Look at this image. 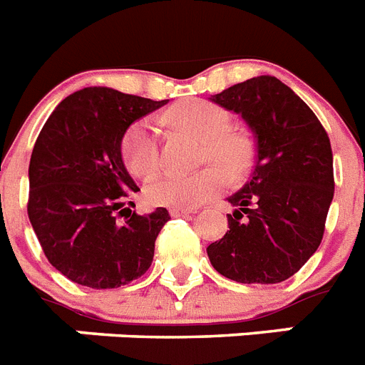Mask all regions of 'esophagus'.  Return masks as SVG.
Returning <instances> with one entry per match:
<instances>
[{"mask_svg":"<svg viewBox=\"0 0 365 365\" xmlns=\"http://www.w3.org/2000/svg\"><path fill=\"white\" fill-rule=\"evenodd\" d=\"M195 207H182V206H174L170 207V215L173 217H182V215H189V213H195Z\"/></svg>","mask_w":365,"mask_h":365,"instance_id":"obj_1","label":"esophagus"}]
</instances>
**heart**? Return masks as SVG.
Wrapping results in <instances>:
<instances>
[{
    "instance_id": "obj_1",
    "label": "heart",
    "mask_w": 365,
    "mask_h": 365,
    "mask_svg": "<svg viewBox=\"0 0 365 365\" xmlns=\"http://www.w3.org/2000/svg\"><path fill=\"white\" fill-rule=\"evenodd\" d=\"M168 120L204 140L202 159H213L232 176H241L249 170L252 161L250 140L243 133L230 131V115L220 106L189 98L168 111ZM122 158L128 170L137 178H148L158 170L161 146L155 118L146 116L130 125L122 139ZM224 169L219 165H206L195 173H161L146 185V198L159 206H200L226 189L228 174Z\"/></svg>"
}]
</instances>
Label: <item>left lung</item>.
I'll list each match as a JSON object with an SVG mask.
<instances>
[{
    "label": "left lung",
    "instance_id": "1",
    "mask_svg": "<svg viewBox=\"0 0 365 365\" xmlns=\"http://www.w3.org/2000/svg\"><path fill=\"white\" fill-rule=\"evenodd\" d=\"M247 122L256 143L250 182L232 195L225 237L207 247L217 272L241 284H278L312 258L334 197L332 148L310 107L272 76L211 96Z\"/></svg>",
    "mask_w": 365,
    "mask_h": 365
}]
</instances>
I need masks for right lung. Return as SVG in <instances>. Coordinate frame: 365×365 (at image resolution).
Masks as SVG:
<instances>
[{
  "label": "right lung",
  "mask_w": 365,
  "mask_h": 365,
  "mask_svg": "<svg viewBox=\"0 0 365 365\" xmlns=\"http://www.w3.org/2000/svg\"><path fill=\"white\" fill-rule=\"evenodd\" d=\"M167 102L87 87L64 98L38 133L27 215L48 262L79 286L120 287L152 265L170 215L165 207L137 215L125 206L140 189L122 161V139Z\"/></svg>",
  "instance_id": "1"
}]
</instances>
